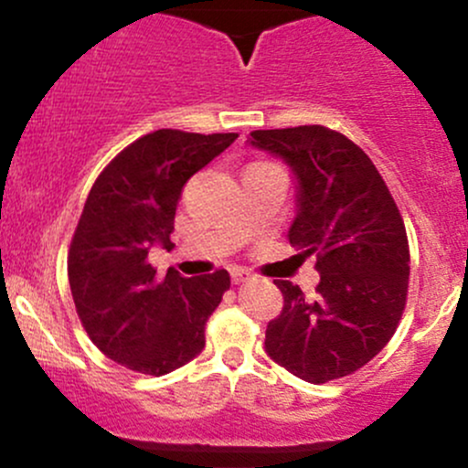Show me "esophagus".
<instances>
[{
	"label": "esophagus",
	"mask_w": 468,
	"mask_h": 468,
	"mask_svg": "<svg viewBox=\"0 0 468 468\" xmlns=\"http://www.w3.org/2000/svg\"><path fill=\"white\" fill-rule=\"evenodd\" d=\"M230 279H233L235 283H244V282H250V279H252V272L244 271V268H233V271H230Z\"/></svg>",
	"instance_id": "esophagus-1"
}]
</instances>
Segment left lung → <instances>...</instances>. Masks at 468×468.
<instances>
[{
    "label": "left lung",
    "mask_w": 468,
    "mask_h": 468,
    "mask_svg": "<svg viewBox=\"0 0 468 468\" xmlns=\"http://www.w3.org/2000/svg\"><path fill=\"white\" fill-rule=\"evenodd\" d=\"M250 147L283 160L294 178L290 244L316 257V297L277 279L283 310L266 354L321 385L356 372L388 346L410 283V246L394 197L369 155L321 125L250 132Z\"/></svg>",
    "instance_id": "8db88e82"
}]
</instances>
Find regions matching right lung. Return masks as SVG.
I'll list each match as a JSON object with an SVG mask.
<instances>
[{"mask_svg": "<svg viewBox=\"0 0 468 468\" xmlns=\"http://www.w3.org/2000/svg\"><path fill=\"white\" fill-rule=\"evenodd\" d=\"M238 133L158 130L138 138L94 182L68 255L74 305L107 358L141 374L174 372L204 350V325L230 288L227 271L165 277L149 264L171 246L185 182Z\"/></svg>", "mask_w": 468, "mask_h": 468, "instance_id": "obj_1", "label": "right lung"}]
</instances>
